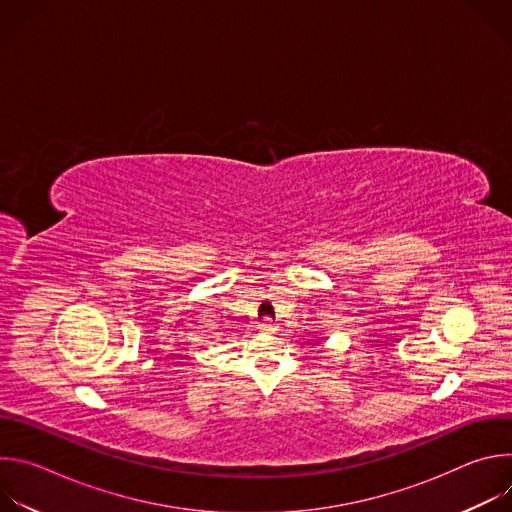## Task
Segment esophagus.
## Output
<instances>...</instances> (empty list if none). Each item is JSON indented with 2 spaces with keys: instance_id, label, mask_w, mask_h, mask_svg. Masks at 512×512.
I'll return each instance as SVG.
<instances>
[{
  "instance_id": "esophagus-1",
  "label": "esophagus",
  "mask_w": 512,
  "mask_h": 512,
  "mask_svg": "<svg viewBox=\"0 0 512 512\" xmlns=\"http://www.w3.org/2000/svg\"><path fill=\"white\" fill-rule=\"evenodd\" d=\"M277 328H279V326H277L273 320H263V322L259 324V332H261V334H275Z\"/></svg>"
}]
</instances>
